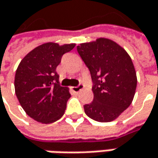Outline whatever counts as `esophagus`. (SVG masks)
Here are the masks:
<instances>
[{
    "mask_svg": "<svg viewBox=\"0 0 158 158\" xmlns=\"http://www.w3.org/2000/svg\"><path fill=\"white\" fill-rule=\"evenodd\" d=\"M83 88H84V87H83V85L80 83V84L78 85V86L71 87V89H72V90H73L74 92H76V93H78V92H79V91H81V90H82Z\"/></svg>",
    "mask_w": 158,
    "mask_h": 158,
    "instance_id": "obj_1",
    "label": "esophagus"
}]
</instances>
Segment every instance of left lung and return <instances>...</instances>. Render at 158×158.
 <instances>
[{
	"instance_id": "8db88e82",
	"label": "left lung",
	"mask_w": 158,
	"mask_h": 158,
	"mask_svg": "<svg viewBox=\"0 0 158 158\" xmlns=\"http://www.w3.org/2000/svg\"><path fill=\"white\" fill-rule=\"evenodd\" d=\"M77 52L90 72L93 101L84 112L98 122H110L130 106L135 94L136 72L124 48L105 38L77 46Z\"/></svg>"
}]
</instances>
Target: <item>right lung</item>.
Returning a JSON list of instances; mask_svg holds the SVG:
<instances>
[{
	"mask_svg": "<svg viewBox=\"0 0 158 158\" xmlns=\"http://www.w3.org/2000/svg\"><path fill=\"white\" fill-rule=\"evenodd\" d=\"M76 44L48 42L37 46L21 60L15 76V91L20 105L31 118L50 124L63 116L71 95L61 87L56 68L64 53Z\"/></svg>",
	"mask_w": 158,
	"mask_h": 158,
	"instance_id": "obj_1",
	"label": "right lung"
}]
</instances>
